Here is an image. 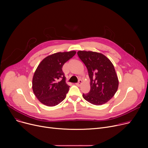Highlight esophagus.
<instances>
[{"mask_svg":"<svg viewBox=\"0 0 148 148\" xmlns=\"http://www.w3.org/2000/svg\"><path fill=\"white\" fill-rule=\"evenodd\" d=\"M82 84V81L81 80H79V82H78V83H77L76 84H77L78 86H81Z\"/></svg>","mask_w":148,"mask_h":148,"instance_id":"1","label":"esophagus"}]
</instances>
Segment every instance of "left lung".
<instances>
[{
	"mask_svg": "<svg viewBox=\"0 0 148 148\" xmlns=\"http://www.w3.org/2000/svg\"><path fill=\"white\" fill-rule=\"evenodd\" d=\"M77 54L86 65L90 80V90L88 94H83L84 99L96 106L106 103L116 94L119 85L113 64L104 54L97 52L79 51Z\"/></svg>",
	"mask_w": 148,
	"mask_h": 148,
	"instance_id": "obj_1",
	"label": "left lung"
}]
</instances>
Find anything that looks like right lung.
Returning <instances> with one entry per match:
<instances>
[{"instance_id":"add662e5","label":"right lung","mask_w":148,"mask_h":148,"mask_svg":"<svg viewBox=\"0 0 148 148\" xmlns=\"http://www.w3.org/2000/svg\"><path fill=\"white\" fill-rule=\"evenodd\" d=\"M75 51L59 52L44 58L38 66L32 79V89L43 104L52 107L63 101L69 86L65 82L63 65L72 58Z\"/></svg>"}]
</instances>
